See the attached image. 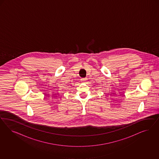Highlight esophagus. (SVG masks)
<instances>
[{"instance_id":"34e87169","label":"esophagus","mask_w":159,"mask_h":159,"mask_svg":"<svg viewBox=\"0 0 159 159\" xmlns=\"http://www.w3.org/2000/svg\"><path fill=\"white\" fill-rule=\"evenodd\" d=\"M82 81H84V82H85V81H87V77H84V78H83L82 79Z\"/></svg>"}]
</instances>
